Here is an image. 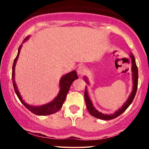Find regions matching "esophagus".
Wrapping results in <instances>:
<instances>
[{
    "label": "esophagus",
    "instance_id": "esophagus-1",
    "mask_svg": "<svg viewBox=\"0 0 149 149\" xmlns=\"http://www.w3.org/2000/svg\"><path fill=\"white\" fill-rule=\"evenodd\" d=\"M85 71H86V69H85V68L83 66H80L78 68V69H77V73H78V74L80 75V76H82V75L84 74Z\"/></svg>",
    "mask_w": 149,
    "mask_h": 149
}]
</instances>
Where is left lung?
<instances>
[{"label": "left lung", "mask_w": 149, "mask_h": 149, "mask_svg": "<svg viewBox=\"0 0 149 149\" xmlns=\"http://www.w3.org/2000/svg\"><path fill=\"white\" fill-rule=\"evenodd\" d=\"M131 59H132V80H133V88H132V91L130 95L128 97L127 100L126 101L125 103L124 104V105L120 109H119L118 110L116 111L113 114H110V115H108V114H104L102 113L99 112L98 111L95 109V107L92 105V103L90 100V97L87 92V88L85 87V90L84 93L85 96V103H86V107L88 109V111L90 113V115H92L94 117L97 118L102 119V120H112L116 118V117L119 116L120 114H122L126 109H127L128 107L132 104L133 100H134L135 95H136V90H137V85H138V69L137 66H136V62H135V59L133 56V54L131 53L130 55ZM85 82L88 84V81L87 80L86 77H84Z\"/></svg>", "instance_id": "1"}]
</instances>
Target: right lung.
<instances>
[{"label":"right lung","mask_w":149,"mask_h":149,"mask_svg":"<svg viewBox=\"0 0 149 149\" xmlns=\"http://www.w3.org/2000/svg\"><path fill=\"white\" fill-rule=\"evenodd\" d=\"M29 36H27L24 40L23 42H24L27 39L29 38ZM22 45L19 46L18 49V53L17 55L16 58L15 59L14 62H13V72H12V80H13V87H14L15 93H16L17 96L18 97L19 100L22 102V104L24 105V107L28 109L31 112L33 113L36 114L38 116H47L50 115V114L54 113L57 112L58 111L60 110L61 108L62 107L63 104H64L65 100H66V95H67L68 92H69L70 87H71V84L75 80L78 79V77L77 76V73L76 71H73L67 74L64 75V76L61 77L60 82H59V87H60V90H59V94L56 98H54V100L52 102H49L48 104H44V105L40 106V107H34V106H31L29 104H27L25 103L20 95L19 92L18 91L16 83L15 81V64H16L17 60L19 54L20 49H21Z\"/></svg>","instance_id":"1"}]
</instances>
